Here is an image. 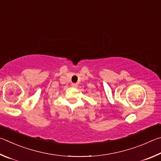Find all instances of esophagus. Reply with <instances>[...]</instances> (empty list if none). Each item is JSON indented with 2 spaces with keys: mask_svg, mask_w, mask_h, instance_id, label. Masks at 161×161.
Segmentation results:
<instances>
[{
  "mask_svg": "<svg viewBox=\"0 0 161 161\" xmlns=\"http://www.w3.org/2000/svg\"><path fill=\"white\" fill-rule=\"evenodd\" d=\"M71 86L73 87V88H77L78 87V85L76 83H71Z\"/></svg>",
  "mask_w": 161,
  "mask_h": 161,
  "instance_id": "esophagus-1",
  "label": "esophagus"
}]
</instances>
